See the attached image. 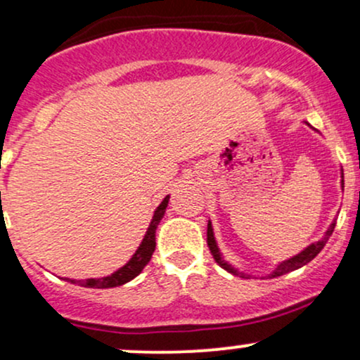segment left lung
I'll use <instances>...</instances> for the list:
<instances>
[{"instance_id": "1", "label": "left lung", "mask_w": 360, "mask_h": 360, "mask_svg": "<svg viewBox=\"0 0 360 360\" xmlns=\"http://www.w3.org/2000/svg\"><path fill=\"white\" fill-rule=\"evenodd\" d=\"M304 123H307V125H308L309 128H313L311 125H309L308 122H304ZM313 130L318 131L316 128H313ZM340 177H342V179H340V186H342V189H344V169H342V167H340ZM335 223H337L335 220L330 223V226H328V229H326L325 235L320 238V240L309 243L308 247H304V249L301 250V252H298V254H296V255H292V257H289V259H286V260H281L279 264H276L274 269H272V271L269 272V274H266L267 278H278V276L288 274V272H292V271L300 269V267L307 266L308 262H311V260L315 259L316 255L321 252V249H323V247L326 245V242H328V238L332 237L333 229H335ZM206 233H208V247H210V250H212L213 259L217 260V264L221 267V269H225L226 272H230V274H233V276H240V278H245V279L254 278V276H252V274H245V272H240V271L237 269V267L233 266V264H230L229 260L223 257V252L220 250V247H218L217 238H214L212 220H208V232H206Z\"/></svg>"}]
</instances>
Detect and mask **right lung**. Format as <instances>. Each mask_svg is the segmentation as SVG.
<instances>
[{"mask_svg":"<svg viewBox=\"0 0 360 360\" xmlns=\"http://www.w3.org/2000/svg\"><path fill=\"white\" fill-rule=\"evenodd\" d=\"M169 194L160 201V205L157 206L154 217H152L150 225H148L146 235H143L142 242H140L139 249L135 250V254L131 255L130 260L122 266L120 269H117L115 272H111L110 276H105V278H89V279H71V278H64V281L72 284H79V286L84 288H94V289H106V288H117L122 286V284L130 283L131 279H135L137 276L142 272L143 267L147 266L148 260H150L152 254L155 250V230L159 226L160 220L164 218V213H166V208L169 205Z\"/></svg>","mask_w":360,"mask_h":360,"instance_id":"obj_1","label":"right lung"}]
</instances>
